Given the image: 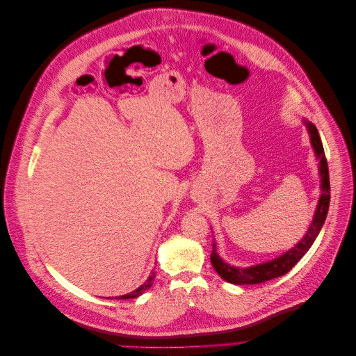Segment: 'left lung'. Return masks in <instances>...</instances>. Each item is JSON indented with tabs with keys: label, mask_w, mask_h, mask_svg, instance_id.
I'll return each mask as SVG.
<instances>
[{
	"label": "left lung",
	"mask_w": 356,
	"mask_h": 356,
	"mask_svg": "<svg viewBox=\"0 0 356 356\" xmlns=\"http://www.w3.org/2000/svg\"><path fill=\"white\" fill-rule=\"evenodd\" d=\"M306 127L309 129L312 146L314 149V154L318 158V171L321 177V195L318 198V204L313 217V222L306 233V236L289 252H285L284 255L278 257L277 259H273L265 264H258L249 268H236L225 261H222L216 252V243H213V252L210 255L211 265L216 269V273L226 280L230 284H238V285H252V284H261L269 280L278 278L284 274L289 273V270L307 253V250L312 248L313 242L316 241L320 229L323 227L325 220L329 211V202H330V181H329V168L327 161L325 156V149L321 145L318 131L314 124L304 122Z\"/></svg>",
	"instance_id": "left-lung-1"
}]
</instances>
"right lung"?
Here are the masks:
<instances>
[{"mask_svg": "<svg viewBox=\"0 0 356 356\" xmlns=\"http://www.w3.org/2000/svg\"><path fill=\"white\" fill-rule=\"evenodd\" d=\"M154 280H155V273H152V275H149V278L146 280V282L143 285H140L139 289H136L134 291L126 294V296H120V297H115V300H127V298H136L139 296H142L146 290H149L152 284H154Z\"/></svg>", "mask_w": 356, "mask_h": 356, "instance_id": "right-lung-1", "label": "right lung"}]
</instances>
